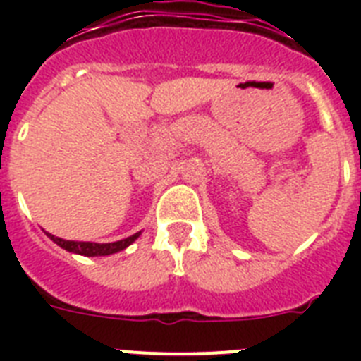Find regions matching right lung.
<instances>
[{
	"label": "right lung",
	"instance_id": "add662e5",
	"mask_svg": "<svg viewBox=\"0 0 361 361\" xmlns=\"http://www.w3.org/2000/svg\"><path fill=\"white\" fill-rule=\"evenodd\" d=\"M139 235H141V231L135 233V235H132V237H128V238H123V240L108 242V244H97V242L65 240V238L56 237V235H52V233H47V237H49L52 242H56L59 247L70 251V253L82 255V257H108V255L119 253V251L126 250L130 244H133V242L139 238Z\"/></svg>",
	"mask_w": 361,
	"mask_h": 361
}]
</instances>
